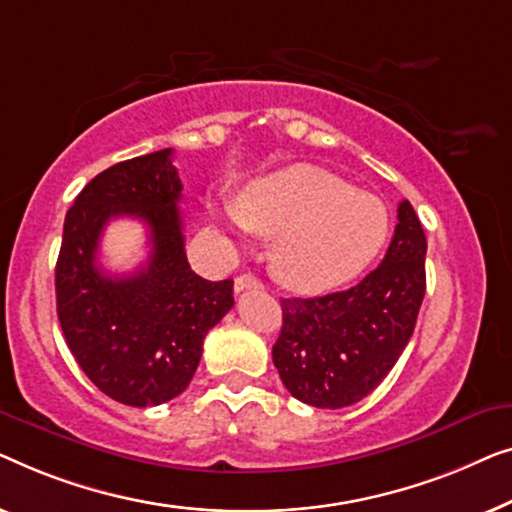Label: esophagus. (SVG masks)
<instances>
[{"label":"esophagus","instance_id":"1","mask_svg":"<svg viewBox=\"0 0 512 512\" xmlns=\"http://www.w3.org/2000/svg\"><path fill=\"white\" fill-rule=\"evenodd\" d=\"M259 287H262V280L255 278L253 273H241V276L236 278V283H234V290H236V292L259 290Z\"/></svg>","mask_w":512,"mask_h":512}]
</instances>
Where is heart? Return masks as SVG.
Returning <instances> with one entry per match:
<instances>
[{"label": "heart", "instance_id": "heart-1", "mask_svg": "<svg viewBox=\"0 0 512 512\" xmlns=\"http://www.w3.org/2000/svg\"><path fill=\"white\" fill-rule=\"evenodd\" d=\"M234 222L273 239L271 269L290 290L318 294L371 264L390 232L373 194L313 164H292L250 183L234 201Z\"/></svg>", "mask_w": 512, "mask_h": 512}]
</instances>
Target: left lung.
Returning <instances> with one entry per match:
<instances>
[{"label": "left lung", "instance_id": "obj_1", "mask_svg": "<svg viewBox=\"0 0 512 512\" xmlns=\"http://www.w3.org/2000/svg\"><path fill=\"white\" fill-rule=\"evenodd\" d=\"M383 262L355 287L313 299H283L273 364L294 399L345 408L383 383L413 336L424 287L427 239L410 201Z\"/></svg>", "mask_w": 512, "mask_h": 512}]
</instances>
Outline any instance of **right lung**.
Here are the masks:
<instances>
[{
  "instance_id": "add662e5",
  "label": "right lung",
  "mask_w": 512,
  "mask_h": 512,
  "mask_svg": "<svg viewBox=\"0 0 512 512\" xmlns=\"http://www.w3.org/2000/svg\"><path fill=\"white\" fill-rule=\"evenodd\" d=\"M181 190L174 150L164 148L102 171L64 218L57 318L85 376L125 406L178 397L197 371L208 329L234 306L232 278L213 283L190 269ZM113 217H139L149 227V262L129 277L96 266L98 239Z\"/></svg>"
}]
</instances>
